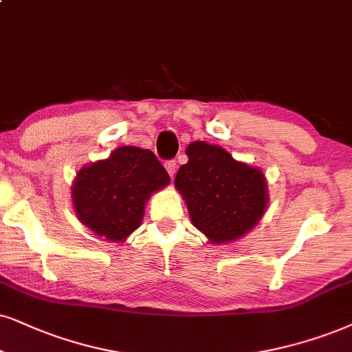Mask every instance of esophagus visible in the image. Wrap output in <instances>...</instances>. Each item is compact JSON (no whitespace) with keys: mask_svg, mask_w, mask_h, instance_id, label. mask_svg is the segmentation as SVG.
Here are the masks:
<instances>
[{"mask_svg":"<svg viewBox=\"0 0 352 352\" xmlns=\"http://www.w3.org/2000/svg\"><path fill=\"white\" fill-rule=\"evenodd\" d=\"M164 166H166L168 175H170V177L175 175V170H177V164H175V161H172V159H170V161H166V164H164Z\"/></svg>","mask_w":352,"mask_h":352,"instance_id":"obj_1","label":"esophagus"}]
</instances>
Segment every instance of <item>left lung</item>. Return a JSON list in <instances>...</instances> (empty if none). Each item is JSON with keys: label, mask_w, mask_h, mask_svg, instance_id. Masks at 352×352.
<instances>
[{"label": "left lung", "mask_w": 352, "mask_h": 352, "mask_svg": "<svg viewBox=\"0 0 352 352\" xmlns=\"http://www.w3.org/2000/svg\"><path fill=\"white\" fill-rule=\"evenodd\" d=\"M186 155L188 162L177 172L175 186L195 228L212 243L232 242L255 228L268 203L263 172L204 141L191 143Z\"/></svg>", "instance_id": "8db88e82"}]
</instances>
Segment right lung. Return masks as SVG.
Instances as JSON below:
<instances>
[{
  "instance_id": "right-lung-1",
  "label": "right lung",
  "mask_w": 352,
  "mask_h": 352,
  "mask_svg": "<svg viewBox=\"0 0 352 352\" xmlns=\"http://www.w3.org/2000/svg\"><path fill=\"white\" fill-rule=\"evenodd\" d=\"M170 177L149 149L123 146L79 170L73 203L79 221L97 235L123 242L143 221L146 199Z\"/></svg>"
}]
</instances>
